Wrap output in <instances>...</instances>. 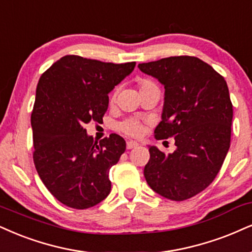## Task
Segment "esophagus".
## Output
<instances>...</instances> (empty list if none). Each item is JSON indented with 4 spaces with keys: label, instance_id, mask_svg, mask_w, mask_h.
<instances>
[{
    "label": "esophagus",
    "instance_id": "obj_1",
    "mask_svg": "<svg viewBox=\"0 0 252 252\" xmlns=\"http://www.w3.org/2000/svg\"><path fill=\"white\" fill-rule=\"evenodd\" d=\"M138 146H139V144H138V142H135V141H127V144H126L127 150H132V148L138 147Z\"/></svg>",
    "mask_w": 252,
    "mask_h": 252
}]
</instances>
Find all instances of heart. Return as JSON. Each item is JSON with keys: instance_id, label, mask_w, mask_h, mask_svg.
I'll return each mask as SVG.
<instances>
[{"instance_id": "obj_1", "label": "heart", "mask_w": 252, "mask_h": 252, "mask_svg": "<svg viewBox=\"0 0 252 252\" xmlns=\"http://www.w3.org/2000/svg\"><path fill=\"white\" fill-rule=\"evenodd\" d=\"M153 85V83L150 82V80H141L140 84H139V88L144 89L147 88V86ZM120 129L124 133H126L127 135H131V136H139L144 131V127L139 121H136L134 119H127L121 123L120 125Z\"/></svg>"}]
</instances>
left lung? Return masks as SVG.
Instances as JSON below:
<instances>
[{
    "label": "left lung",
    "mask_w": 252,
    "mask_h": 252,
    "mask_svg": "<svg viewBox=\"0 0 252 252\" xmlns=\"http://www.w3.org/2000/svg\"><path fill=\"white\" fill-rule=\"evenodd\" d=\"M141 72L164 86L161 121L155 138H174L176 150L150 147L144 175L161 196L183 201L204 190L221 169L230 147L232 104L224 78L190 56L139 64Z\"/></svg>",
    "instance_id": "left-lung-1"
}]
</instances>
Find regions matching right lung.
Instances as JSON below:
<instances>
[{
    "label": "right lung",
    "mask_w": 252,
    "mask_h": 252,
    "mask_svg": "<svg viewBox=\"0 0 252 252\" xmlns=\"http://www.w3.org/2000/svg\"><path fill=\"white\" fill-rule=\"evenodd\" d=\"M134 67L135 62L104 63L69 55L40 76L31 113L33 162L48 190L65 206L88 209L110 194L108 173L126 142L111 134L98 145L84 126L101 123L108 93Z\"/></svg>",
    "instance_id": "1"
}]
</instances>
